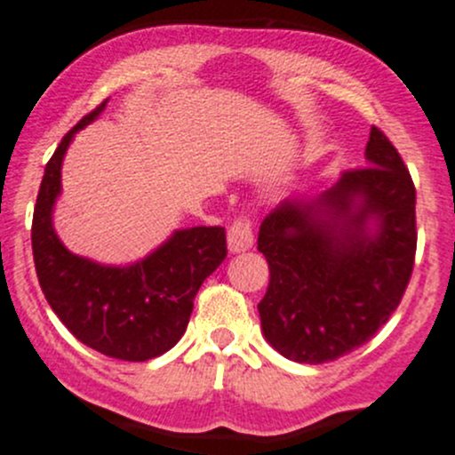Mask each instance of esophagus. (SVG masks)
<instances>
[{
  "mask_svg": "<svg viewBox=\"0 0 455 455\" xmlns=\"http://www.w3.org/2000/svg\"><path fill=\"white\" fill-rule=\"evenodd\" d=\"M227 240L231 253H244V251H249L253 246V224H251V220L237 218L228 227Z\"/></svg>",
  "mask_w": 455,
  "mask_h": 455,
  "instance_id": "34e87169",
  "label": "esophagus"
}]
</instances>
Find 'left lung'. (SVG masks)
<instances>
[{
    "mask_svg": "<svg viewBox=\"0 0 455 455\" xmlns=\"http://www.w3.org/2000/svg\"><path fill=\"white\" fill-rule=\"evenodd\" d=\"M368 167L266 215L257 251L270 283L257 304L266 341L297 363H325L387 323L416 255V189L396 147L371 127Z\"/></svg>",
    "mask_w": 455,
    "mask_h": 455,
    "instance_id": "left-lung-1",
    "label": "left lung"
}]
</instances>
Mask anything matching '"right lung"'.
Here are the masks:
<instances>
[{"label": "right lung", "instance_id": "obj_1", "mask_svg": "<svg viewBox=\"0 0 455 455\" xmlns=\"http://www.w3.org/2000/svg\"><path fill=\"white\" fill-rule=\"evenodd\" d=\"M105 105L81 118L45 164L32 215V255L50 308L81 343L112 359L147 361L180 341L202 282L227 257V235L222 227L180 228L127 266L99 264L63 246L52 227L63 158L76 132Z\"/></svg>", "mask_w": 455, "mask_h": 455}]
</instances>
